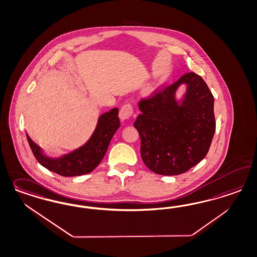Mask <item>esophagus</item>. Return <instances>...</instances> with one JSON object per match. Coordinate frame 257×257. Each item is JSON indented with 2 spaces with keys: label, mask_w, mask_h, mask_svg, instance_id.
Wrapping results in <instances>:
<instances>
[{
  "label": "esophagus",
  "mask_w": 257,
  "mask_h": 257,
  "mask_svg": "<svg viewBox=\"0 0 257 257\" xmlns=\"http://www.w3.org/2000/svg\"><path fill=\"white\" fill-rule=\"evenodd\" d=\"M133 106L131 104H125L124 105L120 111H119V117L122 121H125L127 119L131 118V116L133 115Z\"/></svg>",
  "instance_id": "esophagus-1"
}]
</instances>
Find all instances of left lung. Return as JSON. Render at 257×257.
<instances>
[{"label":"left lung","mask_w":257,"mask_h":257,"mask_svg":"<svg viewBox=\"0 0 257 257\" xmlns=\"http://www.w3.org/2000/svg\"><path fill=\"white\" fill-rule=\"evenodd\" d=\"M187 88L181 99L176 91ZM134 126L141 138V157L154 173L175 176L206 156L215 132L214 96L200 75L188 73L139 103Z\"/></svg>","instance_id":"1"}]
</instances>
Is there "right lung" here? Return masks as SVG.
<instances>
[{"label":"right lung","mask_w":257,"mask_h":257,"mask_svg":"<svg viewBox=\"0 0 257 257\" xmlns=\"http://www.w3.org/2000/svg\"><path fill=\"white\" fill-rule=\"evenodd\" d=\"M118 110V108H113L101 114L90 139L78 149L59 157H48L26 133L34 156L42 166L64 177L90 173L105 156L112 136L120 126Z\"/></svg>","instance_id":"right-lung-1"}]
</instances>
